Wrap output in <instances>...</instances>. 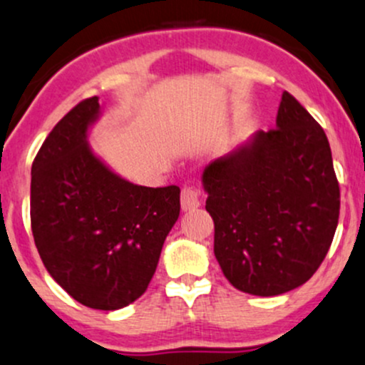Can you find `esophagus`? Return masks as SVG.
Listing matches in <instances>:
<instances>
[{
  "label": "esophagus",
  "instance_id": "1",
  "mask_svg": "<svg viewBox=\"0 0 365 365\" xmlns=\"http://www.w3.org/2000/svg\"><path fill=\"white\" fill-rule=\"evenodd\" d=\"M200 207V197L198 191L195 187H184L181 191V209L184 212L187 210H195Z\"/></svg>",
  "mask_w": 365,
  "mask_h": 365
}]
</instances>
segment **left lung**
Wrapping results in <instances>:
<instances>
[{"label":"left lung","mask_w":365,"mask_h":365,"mask_svg":"<svg viewBox=\"0 0 365 365\" xmlns=\"http://www.w3.org/2000/svg\"><path fill=\"white\" fill-rule=\"evenodd\" d=\"M214 254L238 291L280 296L322 264L339 219V184L324 128L289 92L275 130H257L202 175Z\"/></svg>","instance_id":"obj_1"}]
</instances>
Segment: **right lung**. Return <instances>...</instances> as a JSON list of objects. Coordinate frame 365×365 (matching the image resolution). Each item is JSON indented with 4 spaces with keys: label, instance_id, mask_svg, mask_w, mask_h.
Masks as SVG:
<instances>
[{
    "label": "right lung",
    "instance_id": "1",
    "mask_svg": "<svg viewBox=\"0 0 365 365\" xmlns=\"http://www.w3.org/2000/svg\"><path fill=\"white\" fill-rule=\"evenodd\" d=\"M99 118V97H90L45 139L31 168V228L53 280L78 303L111 312L150 285L181 191L116 174L88 144Z\"/></svg>",
    "mask_w": 365,
    "mask_h": 365
}]
</instances>
